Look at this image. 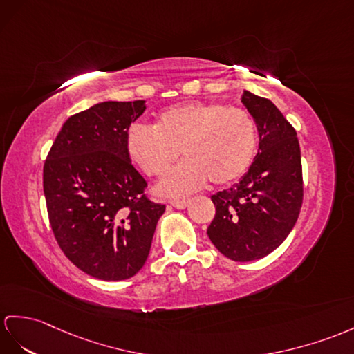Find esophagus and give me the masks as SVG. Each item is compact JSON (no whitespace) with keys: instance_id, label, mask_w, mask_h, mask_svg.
Listing matches in <instances>:
<instances>
[{"instance_id":"esophagus-1","label":"esophagus","mask_w":354,"mask_h":354,"mask_svg":"<svg viewBox=\"0 0 354 354\" xmlns=\"http://www.w3.org/2000/svg\"><path fill=\"white\" fill-rule=\"evenodd\" d=\"M169 204L172 205V207H176V209H186L187 207V204H189V200H172V201H169Z\"/></svg>"}]
</instances>
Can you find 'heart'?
Here are the masks:
<instances>
[{
  "mask_svg": "<svg viewBox=\"0 0 354 354\" xmlns=\"http://www.w3.org/2000/svg\"><path fill=\"white\" fill-rule=\"evenodd\" d=\"M258 144L257 124L248 111L216 102H187L162 111L154 126H129L124 147L145 174L160 177L182 150L186 160L158 186L167 196H182L213 185H228L251 165Z\"/></svg>",
  "mask_w": 354,
  "mask_h": 354,
  "instance_id": "b5f03b06",
  "label": "heart"
}]
</instances>
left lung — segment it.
I'll return each mask as SVG.
<instances>
[{"label": "left lung", "instance_id": "left-lung-1", "mask_svg": "<svg viewBox=\"0 0 354 354\" xmlns=\"http://www.w3.org/2000/svg\"><path fill=\"white\" fill-rule=\"evenodd\" d=\"M257 124L258 153L240 182L212 195L216 214L207 228L212 243L232 261L274 251L295 227L304 201L297 133L269 99L243 91Z\"/></svg>", "mask_w": 354, "mask_h": 354}]
</instances>
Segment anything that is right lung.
I'll return each instance as SVG.
<instances>
[{"mask_svg":"<svg viewBox=\"0 0 354 354\" xmlns=\"http://www.w3.org/2000/svg\"><path fill=\"white\" fill-rule=\"evenodd\" d=\"M144 100L102 102L68 117L43 167L57 243L77 269L102 281L132 278L147 260L165 205L129 159L126 131Z\"/></svg>","mask_w":354,"mask_h":354,"instance_id":"1","label":"right lung"}]
</instances>
